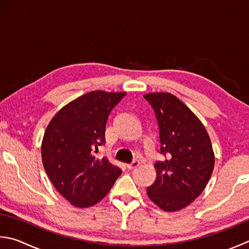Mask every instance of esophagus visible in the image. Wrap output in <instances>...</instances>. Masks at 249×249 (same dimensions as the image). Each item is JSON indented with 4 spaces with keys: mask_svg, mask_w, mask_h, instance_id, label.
<instances>
[{
    "mask_svg": "<svg viewBox=\"0 0 249 249\" xmlns=\"http://www.w3.org/2000/svg\"><path fill=\"white\" fill-rule=\"evenodd\" d=\"M140 162L139 160H134V162H131L129 164H126V167H127L128 169H133V168H136L137 166H139Z\"/></svg>",
    "mask_w": 249,
    "mask_h": 249,
    "instance_id": "obj_1",
    "label": "esophagus"
}]
</instances>
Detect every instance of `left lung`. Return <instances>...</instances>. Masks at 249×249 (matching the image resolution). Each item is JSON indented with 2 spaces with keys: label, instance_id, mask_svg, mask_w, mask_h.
<instances>
[{
  "label": "left lung",
  "instance_id": "8db88e82",
  "mask_svg": "<svg viewBox=\"0 0 249 249\" xmlns=\"http://www.w3.org/2000/svg\"><path fill=\"white\" fill-rule=\"evenodd\" d=\"M145 100L152 106L160 129V153L157 179L147 194L165 212L188 206L205 189L212 177L215 154L205 126L183 102L169 92H150Z\"/></svg>",
  "mask_w": 249,
  "mask_h": 249
}]
</instances>
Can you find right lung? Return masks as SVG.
I'll use <instances>...</instances> for the list:
<instances>
[{
	"instance_id": "right-lung-1",
	"label": "right lung",
	"mask_w": 249,
	"mask_h": 249,
	"mask_svg": "<svg viewBox=\"0 0 249 249\" xmlns=\"http://www.w3.org/2000/svg\"><path fill=\"white\" fill-rule=\"evenodd\" d=\"M126 92L89 91L57 112L42 140V162L53 187L73 206L86 208L104 198L122 169L95 152L105 143L108 116Z\"/></svg>"
}]
</instances>
